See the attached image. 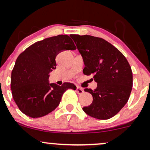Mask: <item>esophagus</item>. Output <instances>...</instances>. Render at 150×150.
Returning a JSON list of instances; mask_svg holds the SVG:
<instances>
[{
  "mask_svg": "<svg viewBox=\"0 0 150 150\" xmlns=\"http://www.w3.org/2000/svg\"><path fill=\"white\" fill-rule=\"evenodd\" d=\"M76 91H77V93H78V94H81V93H84V89L80 88V87H79V86L77 87Z\"/></svg>",
  "mask_w": 150,
  "mask_h": 150,
  "instance_id": "1",
  "label": "esophagus"
}]
</instances>
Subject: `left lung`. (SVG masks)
I'll return each mask as SVG.
<instances>
[{"instance_id":"8db88e82","label":"left lung","mask_w":150,"mask_h":150,"mask_svg":"<svg viewBox=\"0 0 150 150\" xmlns=\"http://www.w3.org/2000/svg\"><path fill=\"white\" fill-rule=\"evenodd\" d=\"M84 59L83 73L92 75L98 83L94 91L85 88L93 96L91 105L83 107L86 114L100 120L116 115L129 98L133 75L125 57L102 38L90 35H70Z\"/></svg>"}]
</instances>
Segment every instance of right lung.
<instances>
[{"label": "right lung", "mask_w": 150, "mask_h": 150, "mask_svg": "<svg viewBox=\"0 0 150 150\" xmlns=\"http://www.w3.org/2000/svg\"><path fill=\"white\" fill-rule=\"evenodd\" d=\"M65 50H76L68 35L37 41L17 58L11 75V90L14 102L24 114L40 117L52 112L59 105L67 89H76L73 84L62 86L50 84V72L56 69V56Z\"/></svg>", "instance_id": "obj_1"}]
</instances>
